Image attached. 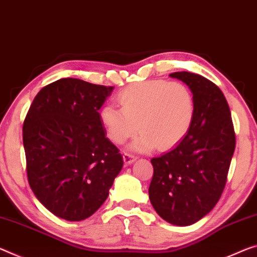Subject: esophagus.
Returning a JSON list of instances; mask_svg holds the SVG:
<instances>
[{
	"instance_id": "esophagus-1",
	"label": "esophagus",
	"mask_w": 257,
	"mask_h": 257,
	"mask_svg": "<svg viewBox=\"0 0 257 257\" xmlns=\"http://www.w3.org/2000/svg\"><path fill=\"white\" fill-rule=\"evenodd\" d=\"M135 160H136V157L133 156V154H129V153L123 154V161L125 165H132Z\"/></svg>"
}]
</instances>
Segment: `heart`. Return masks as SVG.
<instances>
[{
    "mask_svg": "<svg viewBox=\"0 0 257 257\" xmlns=\"http://www.w3.org/2000/svg\"><path fill=\"white\" fill-rule=\"evenodd\" d=\"M117 100L121 108H101L100 121L113 143L124 144L142 132L130 145L136 152H149L156 146L168 150L186 136L194 117L192 92L181 82L144 81L124 88Z\"/></svg>",
    "mask_w": 257,
    "mask_h": 257,
    "instance_id": "1",
    "label": "heart"
}]
</instances>
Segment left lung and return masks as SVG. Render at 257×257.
Here are the masks:
<instances>
[{
    "label": "left lung",
    "mask_w": 257,
    "mask_h": 257,
    "mask_svg": "<svg viewBox=\"0 0 257 257\" xmlns=\"http://www.w3.org/2000/svg\"><path fill=\"white\" fill-rule=\"evenodd\" d=\"M194 98L186 136L169 152L153 158L149 197L166 222L191 225L214 208L226 183L235 135L227 101L216 84L199 74L175 72Z\"/></svg>",
    "instance_id": "1"
}]
</instances>
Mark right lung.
I'll use <instances>...</instances> for the list:
<instances>
[{
    "label": "right lung",
    "mask_w": 257,
    "mask_h": 257,
    "mask_svg": "<svg viewBox=\"0 0 257 257\" xmlns=\"http://www.w3.org/2000/svg\"><path fill=\"white\" fill-rule=\"evenodd\" d=\"M112 90L73 77L57 80L41 89L24 121L31 189L49 211L66 221L91 216L123 166L98 112Z\"/></svg>",
    "instance_id": "right-lung-1"
}]
</instances>
